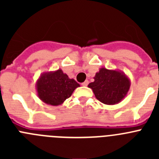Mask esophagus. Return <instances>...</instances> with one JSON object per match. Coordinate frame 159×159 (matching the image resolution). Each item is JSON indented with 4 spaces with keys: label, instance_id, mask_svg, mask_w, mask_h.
<instances>
[{
    "label": "esophagus",
    "instance_id": "1",
    "mask_svg": "<svg viewBox=\"0 0 159 159\" xmlns=\"http://www.w3.org/2000/svg\"><path fill=\"white\" fill-rule=\"evenodd\" d=\"M88 80H85L84 83H82V84H81V85H82V86L86 87V86H88Z\"/></svg>",
    "mask_w": 159,
    "mask_h": 159
}]
</instances>
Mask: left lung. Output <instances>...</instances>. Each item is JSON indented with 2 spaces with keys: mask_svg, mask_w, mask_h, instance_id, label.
<instances>
[{
  "mask_svg": "<svg viewBox=\"0 0 159 159\" xmlns=\"http://www.w3.org/2000/svg\"><path fill=\"white\" fill-rule=\"evenodd\" d=\"M94 82L88 84L99 101L107 105H115L127 96L130 80L124 72L119 70L101 67L95 73Z\"/></svg>",
  "mask_w": 159,
  "mask_h": 159,
  "instance_id": "left-lung-1",
  "label": "left lung"
}]
</instances>
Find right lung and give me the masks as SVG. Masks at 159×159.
I'll return each mask as SVG.
<instances>
[{
  "instance_id": "1",
  "label": "right lung",
  "mask_w": 159,
  "mask_h": 159,
  "mask_svg": "<svg viewBox=\"0 0 159 159\" xmlns=\"http://www.w3.org/2000/svg\"><path fill=\"white\" fill-rule=\"evenodd\" d=\"M80 86L75 80L70 79L62 70L58 69L42 73L36 81V89L40 100L48 105L59 106Z\"/></svg>"
}]
</instances>
